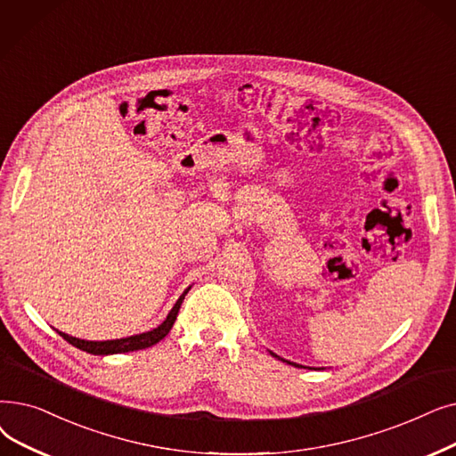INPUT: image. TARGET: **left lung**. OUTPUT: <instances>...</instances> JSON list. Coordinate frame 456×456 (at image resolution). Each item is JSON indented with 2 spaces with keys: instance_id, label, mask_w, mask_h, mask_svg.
I'll use <instances>...</instances> for the list:
<instances>
[{
  "instance_id": "left-lung-1",
  "label": "left lung",
  "mask_w": 456,
  "mask_h": 456,
  "mask_svg": "<svg viewBox=\"0 0 456 456\" xmlns=\"http://www.w3.org/2000/svg\"><path fill=\"white\" fill-rule=\"evenodd\" d=\"M270 354H272V355H275L273 352H270ZM275 358H280V355H275ZM280 360H281V362H287V360H283V358H280ZM287 363H289V365H296V363H292V362H287ZM296 367H302V365H296Z\"/></svg>"
}]
</instances>
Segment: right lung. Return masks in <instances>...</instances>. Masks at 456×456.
<instances>
[{
    "label": "right lung",
    "instance_id": "1",
    "mask_svg": "<svg viewBox=\"0 0 456 456\" xmlns=\"http://www.w3.org/2000/svg\"><path fill=\"white\" fill-rule=\"evenodd\" d=\"M191 287H188L183 294L181 298L176 300V304L173 305V309L167 313L166 321L156 326L154 330L151 331H145V333H137V335H130V338H123V339H111V341H86V339H77V338H72V335L69 333H63V331H57L61 338L70 343L72 346L80 348L87 354H94V355H110V354H123V352H134V350H143V348H149L156 343H160L166 335L169 333V330L173 328L175 321H176V314H179V309L183 305V300L184 296L188 294Z\"/></svg>",
    "mask_w": 456,
    "mask_h": 456
}]
</instances>
